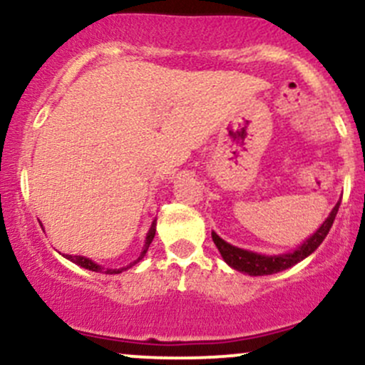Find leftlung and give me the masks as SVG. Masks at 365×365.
<instances>
[{
	"mask_svg": "<svg viewBox=\"0 0 365 365\" xmlns=\"http://www.w3.org/2000/svg\"><path fill=\"white\" fill-rule=\"evenodd\" d=\"M339 202L336 203L334 209L331 210L329 217L325 219L324 225L320 226L307 242H303L296 250L287 254H278V256H264V254L250 252V250L238 249V247L228 244V242L222 240L215 231H212V240L215 247L221 252L222 259H225L231 268H235L237 272L247 273V275L252 277H262V275H273V273L284 272V269L291 268V266L297 264L299 261H303L304 257H308L309 254L315 252L319 249V245L322 244L324 238L327 237L329 230H331L332 222H334L336 214H338Z\"/></svg>",
	"mask_w": 365,
	"mask_h": 365,
	"instance_id": "obj_1",
	"label": "left lung"
}]
</instances>
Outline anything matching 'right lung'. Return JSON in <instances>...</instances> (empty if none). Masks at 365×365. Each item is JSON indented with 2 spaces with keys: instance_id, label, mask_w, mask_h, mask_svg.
I'll return each mask as SVG.
<instances>
[{
  "instance_id": "add662e5",
  "label": "right lung",
  "mask_w": 365,
  "mask_h": 365,
  "mask_svg": "<svg viewBox=\"0 0 365 365\" xmlns=\"http://www.w3.org/2000/svg\"><path fill=\"white\" fill-rule=\"evenodd\" d=\"M155 231H156V221H153L151 228H150V231H148V235H146V242H144L143 252H140V256L137 257V259H135L134 262H130V264L125 266V268H118V269H108V268H106V269H104L103 266H99V264H97V262H93L92 259H88V257H83V256H71V254H66V257H68L69 261H73L74 264L81 266V268H85V269H90V272L106 273V275H115V273H121V272H125V269H128V268H132V266H135L137 262H139L140 259H143L144 256H146L148 247H150V244L153 242V238H155Z\"/></svg>"
}]
</instances>
